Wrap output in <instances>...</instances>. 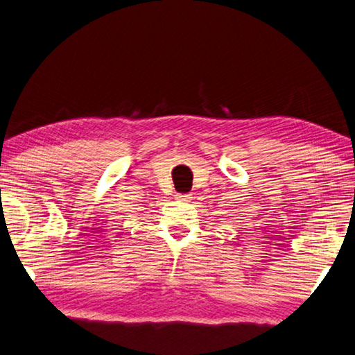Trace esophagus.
I'll use <instances>...</instances> for the list:
<instances>
[{
	"label": "esophagus",
	"mask_w": 355,
	"mask_h": 355,
	"mask_svg": "<svg viewBox=\"0 0 355 355\" xmlns=\"http://www.w3.org/2000/svg\"><path fill=\"white\" fill-rule=\"evenodd\" d=\"M175 196H176L178 200H185V202H189V200H191L190 193H176Z\"/></svg>",
	"instance_id": "34e87169"
}]
</instances>
